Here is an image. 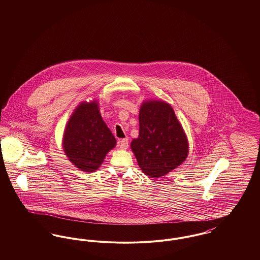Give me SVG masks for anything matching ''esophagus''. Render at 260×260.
Listing matches in <instances>:
<instances>
[{
  "mask_svg": "<svg viewBox=\"0 0 260 260\" xmlns=\"http://www.w3.org/2000/svg\"><path fill=\"white\" fill-rule=\"evenodd\" d=\"M120 149H122V150H125V149H127L128 147V138H124V139H122L121 141H120Z\"/></svg>",
  "mask_w": 260,
  "mask_h": 260,
  "instance_id": "obj_1",
  "label": "esophagus"
}]
</instances>
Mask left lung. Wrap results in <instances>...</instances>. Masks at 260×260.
I'll return each mask as SVG.
<instances>
[{
  "label": "left lung",
  "mask_w": 260,
  "mask_h": 260,
  "mask_svg": "<svg viewBox=\"0 0 260 260\" xmlns=\"http://www.w3.org/2000/svg\"><path fill=\"white\" fill-rule=\"evenodd\" d=\"M139 135L131 148L141 171L161 177L185 161L189 143L185 132L166 101L145 100L139 109Z\"/></svg>",
  "instance_id": "8db88e82"
}]
</instances>
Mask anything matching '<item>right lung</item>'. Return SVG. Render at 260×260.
Returning <instances> with one entry per match:
<instances>
[{
  "instance_id": "right-lung-1",
  "label": "right lung",
  "mask_w": 260,
  "mask_h": 260,
  "mask_svg": "<svg viewBox=\"0 0 260 260\" xmlns=\"http://www.w3.org/2000/svg\"><path fill=\"white\" fill-rule=\"evenodd\" d=\"M117 140L103 121L98 100L83 101L70 116L62 138L67 159L84 173L99 170Z\"/></svg>"
}]
</instances>
